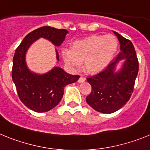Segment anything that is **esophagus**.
Returning a JSON list of instances; mask_svg holds the SVG:
<instances>
[{
  "instance_id": "esophagus-1",
  "label": "esophagus",
  "mask_w": 150,
  "mask_h": 150,
  "mask_svg": "<svg viewBox=\"0 0 150 150\" xmlns=\"http://www.w3.org/2000/svg\"><path fill=\"white\" fill-rule=\"evenodd\" d=\"M85 80H86V79H85V78H84V77H81H81L79 78V81H79V83H82V82H84V81H85Z\"/></svg>"
}]
</instances>
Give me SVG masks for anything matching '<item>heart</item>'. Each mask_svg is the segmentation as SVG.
Here are the masks:
<instances>
[{"instance_id":"b5f03b06","label":"heart","mask_w":150,"mask_h":150,"mask_svg":"<svg viewBox=\"0 0 150 150\" xmlns=\"http://www.w3.org/2000/svg\"><path fill=\"white\" fill-rule=\"evenodd\" d=\"M117 48V40L113 35H92L73 42L70 50L62 49V56L69 67L79 69L84 62L85 70L95 74L108 67Z\"/></svg>"}]
</instances>
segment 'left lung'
Masks as SVG:
<instances>
[{"mask_svg": "<svg viewBox=\"0 0 150 150\" xmlns=\"http://www.w3.org/2000/svg\"><path fill=\"white\" fill-rule=\"evenodd\" d=\"M120 46V53L101 72L87 79L92 90L86 101L93 109L103 114H112L124 106L134 88L139 63L133 43L118 33L113 31ZM124 63L115 71L118 63Z\"/></svg>", "mask_w": 150, "mask_h": 150, "instance_id": "8db88e82", "label": "left lung"}]
</instances>
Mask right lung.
Here are the masks:
<instances>
[{
    "instance_id": "1",
    "label": "right lung",
    "mask_w": 150,
    "mask_h": 150,
    "mask_svg": "<svg viewBox=\"0 0 150 150\" xmlns=\"http://www.w3.org/2000/svg\"><path fill=\"white\" fill-rule=\"evenodd\" d=\"M69 33L65 29L42 26L25 36L15 51L13 59L12 79L18 96L30 110L42 113L57 105L64 94V88L77 81L79 75H70L60 67L52 68L48 72L38 74L30 71L26 62V55L29 48L36 40L44 38L54 46H60ZM56 59L59 61L56 50Z\"/></svg>"
}]
</instances>
